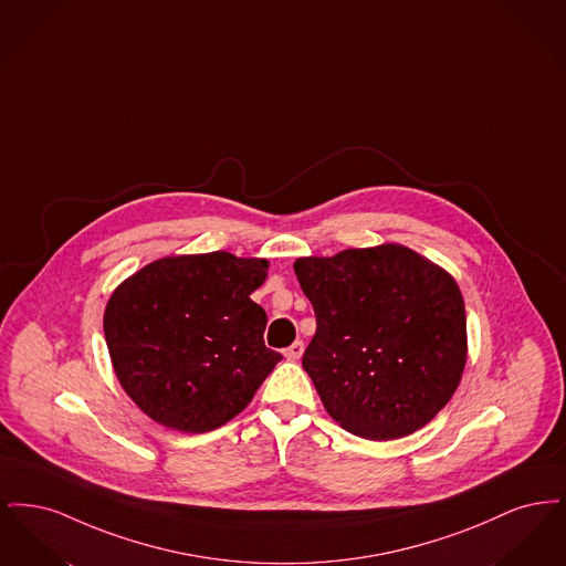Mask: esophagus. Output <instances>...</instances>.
Listing matches in <instances>:
<instances>
[{
    "instance_id": "obj_1",
    "label": "esophagus",
    "mask_w": 566,
    "mask_h": 566,
    "mask_svg": "<svg viewBox=\"0 0 566 566\" xmlns=\"http://www.w3.org/2000/svg\"><path fill=\"white\" fill-rule=\"evenodd\" d=\"M303 348H305V346H303V342H298V339H296L295 344H293V346H289L284 354H286V358H289V360H298V358H301V354H303Z\"/></svg>"
}]
</instances>
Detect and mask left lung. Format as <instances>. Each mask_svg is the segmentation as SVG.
I'll use <instances>...</instances> for the list:
<instances>
[{
    "label": "left lung",
    "mask_w": 566,
    "mask_h": 566,
    "mask_svg": "<svg viewBox=\"0 0 566 566\" xmlns=\"http://www.w3.org/2000/svg\"><path fill=\"white\" fill-rule=\"evenodd\" d=\"M295 273L316 314L301 363L328 416L374 441L431 422L467 360L454 277L397 243L298 259Z\"/></svg>",
    "instance_id": "left-lung-1"
}]
</instances>
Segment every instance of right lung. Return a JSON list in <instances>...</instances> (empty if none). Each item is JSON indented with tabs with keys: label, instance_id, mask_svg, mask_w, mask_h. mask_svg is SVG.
Returning a JSON list of instances; mask_svg holds the SVG:
<instances>
[{
	"label": "right lung",
	"instance_id": "add662e5",
	"mask_svg": "<svg viewBox=\"0 0 566 566\" xmlns=\"http://www.w3.org/2000/svg\"><path fill=\"white\" fill-rule=\"evenodd\" d=\"M268 261L229 252L167 256L109 296L104 333L116 377L167 429L214 431L252 401L282 360L265 346V310L250 295Z\"/></svg>",
	"mask_w": 566,
	"mask_h": 566
}]
</instances>
